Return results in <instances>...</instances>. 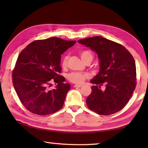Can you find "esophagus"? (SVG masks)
I'll use <instances>...</instances> for the list:
<instances>
[{
	"mask_svg": "<svg viewBox=\"0 0 148 148\" xmlns=\"http://www.w3.org/2000/svg\"><path fill=\"white\" fill-rule=\"evenodd\" d=\"M82 86V85H74V87H81Z\"/></svg>",
	"mask_w": 148,
	"mask_h": 148,
	"instance_id": "1",
	"label": "esophagus"
}]
</instances>
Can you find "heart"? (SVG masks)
Returning a JSON list of instances; mask_svg holds the SVG:
<instances>
[{
    "label": "heart",
    "mask_w": 148,
    "mask_h": 148,
    "mask_svg": "<svg viewBox=\"0 0 148 148\" xmlns=\"http://www.w3.org/2000/svg\"><path fill=\"white\" fill-rule=\"evenodd\" d=\"M80 57L82 61L84 62L87 60H91L93 58V55H92V52L89 51V50H84L80 52L79 53ZM69 59V56L66 55L64 56L62 60V66H66L67 64V62H68ZM87 77H88V75L84 73H79V72H71V73L69 74L67 78L70 82L72 83L76 84H82L84 83V82L86 80Z\"/></svg>",
    "instance_id": "1"
}]
</instances>
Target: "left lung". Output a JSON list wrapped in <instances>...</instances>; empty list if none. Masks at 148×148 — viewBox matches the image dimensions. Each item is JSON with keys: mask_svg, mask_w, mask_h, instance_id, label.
Masks as SVG:
<instances>
[{"mask_svg": "<svg viewBox=\"0 0 148 148\" xmlns=\"http://www.w3.org/2000/svg\"><path fill=\"white\" fill-rule=\"evenodd\" d=\"M77 42L97 54L99 72L91 80L96 84L86 99L90 110L100 115H110L123 108L136 87L134 59L124 46L102 36L79 40ZM105 85V89L101 86Z\"/></svg>", "mask_w": 148, "mask_h": 148, "instance_id": "8db88e82", "label": "left lung"}]
</instances>
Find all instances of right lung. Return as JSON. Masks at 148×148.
<instances>
[{
    "mask_svg": "<svg viewBox=\"0 0 148 148\" xmlns=\"http://www.w3.org/2000/svg\"><path fill=\"white\" fill-rule=\"evenodd\" d=\"M76 41L57 37L38 40L29 44L17 57L12 81L17 96L32 113L45 116L55 113L63 106L71 85L64 84L61 72V55ZM53 81L56 86L48 87Z\"/></svg>",
    "mask_w": 148,
    "mask_h": 148,
    "instance_id": "right-lung-1",
    "label": "right lung"
}]
</instances>
